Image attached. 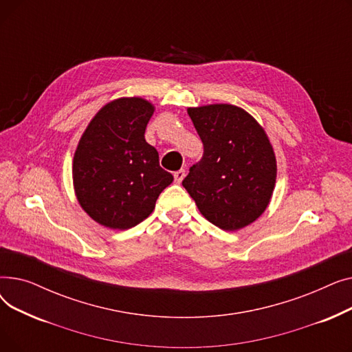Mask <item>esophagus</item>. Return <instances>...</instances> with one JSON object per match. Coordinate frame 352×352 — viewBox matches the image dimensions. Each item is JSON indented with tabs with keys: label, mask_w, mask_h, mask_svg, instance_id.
Listing matches in <instances>:
<instances>
[{
	"label": "esophagus",
	"mask_w": 352,
	"mask_h": 352,
	"mask_svg": "<svg viewBox=\"0 0 352 352\" xmlns=\"http://www.w3.org/2000/svg\"><path fill=\"white\" fill-rule=\"evenodd\" d=\"M184 177H186V171H184V170H178V171L174 173V179H175V182H178V184L184 179Z\"/></svg>",
	"instance_id": "esophagus-1"
}]
</instances>
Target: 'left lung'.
<instances>
[{"label":"left lung","instance_id":"1","mask_svg":"<svg viewBox=\"0 0 352 352\" xmlns=\"http://www.w3.org/2000/svg\"><path fill=\"white\" fill-rule=\"evenodd\" d=\"M204 145L182 186L199 212L226 231L260 217L275 187L276 161L264 128L243 108L212 104L188 108Z\"/></svg>","mask_w":352,"mask_h":352}]
</instances>
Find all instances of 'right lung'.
I'll return each mask as SVG.
<instances>
[{
    "instance_id": "1",
    "label": "right lung",
    "mask_w": 352,
    "mask_h": 352,
    "mask_svg": "<svg viewBox=\"0 0 352 352\" xmlns=\"http://www.w3.org/2000/svg\"><path fill=\"white\" fill-rule=\"evenodd\" d=\"M154 105L118 98L91 120L74 154V190L82 210L111 230L133 228L150 215L158 195L174 181L145 141Z\"/></svg>"
}]
</instances>
